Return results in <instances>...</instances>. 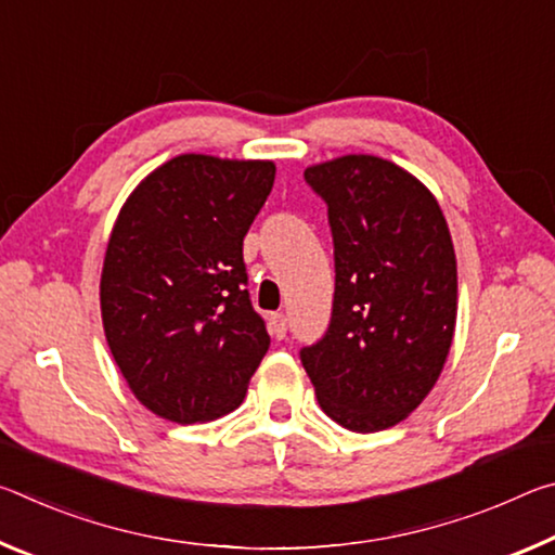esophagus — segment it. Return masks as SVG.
<instances>
[{
	"label": "esophagus",
	"mask_w": 555,
	"mask_h": 555,
	"mask_svg": "<svg viewBox=\"0 0 555 555\" xmlns=\"http://www.w3.org/2000/svg\"><path fill=\"white\" fill-rule=\"evenodd\" d=\"M288 331V323H286V315L284 313H271L269 315V333L276 337V340H284Z\"/></svg>",
	"instance_id": "obj_1"
}]
</instances>
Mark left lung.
Instances as JSON below:
<instances>
[{
    "label": "left lung",
    "mask_w": 555,
    "mask_h": 555,
    "mask_svg": "<svg viewBox=\"0 0 555 555\" xmlns=\"http://www.w3.org/2000/svg\"><path fill=\"white\" fill-rule=\"evenodd\" d=\"M327 205L333 315L300 350L321 409L354 434L397 426L434 389L457 315V264L434 193L379 156L306 168Z\"/></svg>",
    "instance_id": "8db88e82"
}]
</instances>
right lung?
<instances>
[{
    "mask_svg": "<svg viewBox=\"0 0 555 555\" xmlns=\"http://www.w3.org/2000/svg\"><path fill=\"white\" fill-rule=\"evenodd\" d=\"M271 162L181 154L134 188L112 228L102 325L121 377L173 424L234 411L269 350L242 242L267 203Z\"/></svg>",
    "mask_w": 555,
    "mask_h": 555,
    "instance_id": "right-lung-1",
    "label": "right lung"
}]
</instances>
